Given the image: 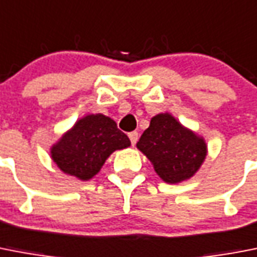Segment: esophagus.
I'll return each mask as SVG.
<instances>
[{
    "mask_svg": "<svg viewBox=\"0 0 257 257\" xmlns=\"http://www.w3.org/2000/svg\"><path fill=\"white\" fill-rule=\"evenodd\" d=\"M129 140H131V144L135 146L136 142H137V140H139V132H131V133H129Z\"/></svg>",
    "mask_w": 257,
    "mask_h": 257,
    "instance_id": "1",
    "label": "esophagus"
}]
</instances>
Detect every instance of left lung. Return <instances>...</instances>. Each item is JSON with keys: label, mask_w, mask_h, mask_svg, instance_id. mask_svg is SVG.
I'll return each instance as SVG.
<instances>
[{"label": "left lung", "mask_w": 257, "mask_h": 257, "mask_svg": "<svg viewBox=\"0 0 257 257\" xmlns=\"http://www.w3.org/2000/svg\"><path fill=\"white\" fill-rule=\"evenodd\" d=\"M137 148L152 162L159 178L170 184L192 178L208 153L204 139L170 113H159L150 120Z\"/></svg>", "instance_id": "left-lung-1"}]
</instances>
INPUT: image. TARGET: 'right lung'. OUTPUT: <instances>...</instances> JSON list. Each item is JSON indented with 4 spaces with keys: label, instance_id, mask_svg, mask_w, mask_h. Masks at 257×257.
I'll list each match as a JSON object with an SVG mask.
<instances>
[{
    "label": "right lung",
    "instance_id": "add662e5",
    "mask_svg": "<svg viewBox=\"0 0 257 257\" xmlns=\"http://www.w3.org/2000/svg\"><path fill=\"white\" fill-rule=\"evenodd\" d=\"M131 146L128 136L102 113L87 115L52 146L51 157L57 167L79 180H90L115 150Z\"/></svg>",
    "mask_w": 257,
    "mask_h": 257
}]
</instances>
